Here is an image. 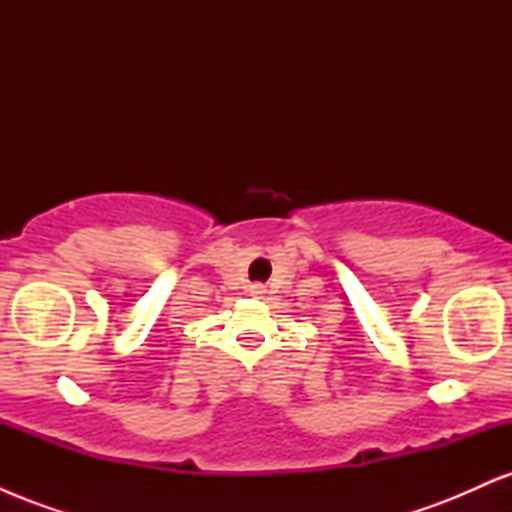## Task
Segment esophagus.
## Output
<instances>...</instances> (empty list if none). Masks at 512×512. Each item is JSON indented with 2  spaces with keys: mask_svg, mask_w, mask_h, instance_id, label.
<instances>
[{
  "mask_svg": "<svg viewBox=\"0 0 512 512\" xmlns=\"http://www.w3.org/2000/svg\"><path fill=\"white\" fill-rule=\"evenodd\" d=\"M250 293H252V296H262L264 286H262V284H252V286H250Z\"/></svg>",
  "mask_w": 512,
  "mask_h": 512,
  "instance_id": "1",
  "label": "esophagus"
}]
</instances>
